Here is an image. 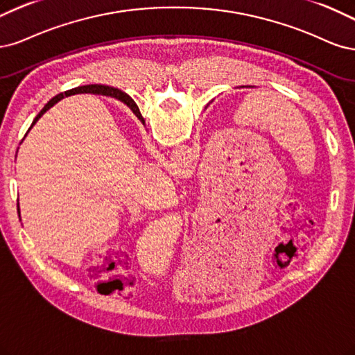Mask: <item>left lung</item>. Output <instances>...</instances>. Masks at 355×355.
Returning a JSON list of instances; mask_svg holds the SVG:
<instances>
[{
  "instance_id": "1",
  "label": "left lung",
  "mask_w": 355,
  "mask_h": 355,
  "mask_svg": "<svg viewBox=\"0 0 355 355\" xmlns=\"http://www.w3.org/2000/svg\"><path fill=\"white\" fill-rule=\"evenodd\" d=\"M242 88H243V87H242ZM246 88H249V87H246ZM250 88H252V87H250ZM135 106H137V105H135ZM137 110H139V109H137Z\"/></svg>"
}]
</instances>
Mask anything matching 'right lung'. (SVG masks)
Wrapping results in <instances>:
<instances>
[{
    "mask_svg": "<svg viewBox=\"0 0 355 355\" xmlns=\"http://www.w3.org/2000/svg\"><path fill=\"white\" fill-rule=\"evenodd\" d=\"M78 93H88V94H100V96H106V97H115V98H119L121 101H123L125 105H127L131 110H132V113L134 115L139 118L140 121H141V123L144 125V119H143V116H141V113H140V110H137L139 107L135 106V103H134V100L128 96V94H125L123 91H121V89H118V88H113V87H109V85H97V84H94V85H84V87H76V88H72V89H69V91H66V93H62V94H59V96H55V97H53L47 105L44 106V109L38 113L37 115V118L33 119V122H32V125H31V128L33 127V125L37 123V121L44 115L45 112H47L49 109H51L57 101H60L62 98H64V97H67V96H72V94H78ZM29 128V130H31ZM28 130V131H29ZM28 134V132H26ZM26 137V135H25ZM24 137V139H25ZM24 141V140H21ZM16 156H17V153H16ZM17 212H19V216H20V208H19V199H17Z\"/></svg>",
    "mask_w": 355,
    "mask_h": 355,
    "instance_id": "1",
    "label": "right lung"
}]
</instances>
